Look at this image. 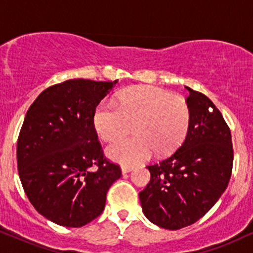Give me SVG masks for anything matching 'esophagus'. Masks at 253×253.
I'll list each match as a JSON object with an SVG mask.
<instances>
[{
  "instance_id": "esophagus-1",
  "label": "esophagus",
  "mask_w": 253,
  "mask_h": 253,
  "mask_svg": "<svg viewBox=\"0 0 253 253\" xmlns=\"http://www.w3.org/2000/svg\"><path fill=\"white\" fill-rule=\"evenodd\" d=\"M132 170H133V167H127V165H123V167H121V171H123V173H127Z\"/></svg>"
}]
</instances>
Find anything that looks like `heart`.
<instances>
[{
    "instance_id": "obj_1",
    "label": "heart",
    "mask_w": 253,
    "mask_h": 253,
    "mask_svg": "<svg viewBox=\"0 0 253 253\" xmlns=\"http://www.w3.org/2000/svg\"><path fill=\"white\" fill-rule=\"evenodd\" d=\"M190 107L184 98L155 86H139L123 92L117 103L103 100L92 113V124L104 140L128 132L134 124L135 135L121 138L107 147L112 161L136 165L155 153L165 155L183 143L190 127Z\"/></svg>"
}]
</instances>
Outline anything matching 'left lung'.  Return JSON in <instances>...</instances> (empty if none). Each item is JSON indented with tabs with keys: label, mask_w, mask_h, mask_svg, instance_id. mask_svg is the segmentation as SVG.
Masks as SVG:
<instances>
[{
	"label": "left lung",
	"mask_w": 253,
	"mask_h": 253,
	"mask_svg": "<svg viewBox=\"0 0 253 253\" xmlns=\"http://www.w3.org/2000/svg\"><path fill=\"white\" fill-rule=\"evenodd\" d=\"M191 120L181 146L158 164L139 193L143 213L155 225L179 229L196 222L227 188L233 167L232 136L215 104L188 88Z\"/></svg>",
	"instance_id": "8db88e82"
}]
</instances>
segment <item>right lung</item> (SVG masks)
Wrapping results in <instances>:
<instances>
[{"instance_id":"1","label":"right lung","mask_w":253,"mask_h":253,"mask_svg":"<svg viewBox=\"0 0 253 253\" xmlns=\"http://www.w3.org/2000/svg\"><path fill=\"white\" fill-rule=\"evenodd\" d=\"M114 82L69 80L45 89L17 139V170L30 202L57 225L82 227L100 215L121 169L103 157L92 113Z\"/></svg>"}]
</instances>
